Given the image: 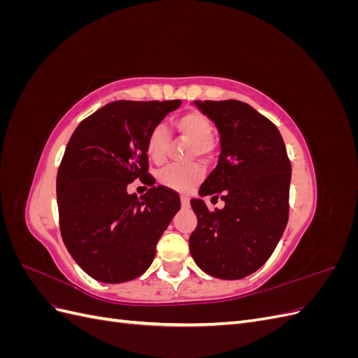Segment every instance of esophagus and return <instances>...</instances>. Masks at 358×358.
I'll list each match as a JSON object with an SVG mask.
<instances>
[{
    "label": "esophagus",
    "mask_w": 358,
    "mask_h": 358,
    "mask_svg": "<svg viewBox=\"0 0 358 358\" xmlns=\"http://www.w3.org/2000/svg\"><path fill=\"white\" fill-rule=\"evenodd\" d=\"M180 201H182V208H189V199L187 196H182L180 197Z\"/></svg>",
    "instance_id": "1"
}]
</instances>
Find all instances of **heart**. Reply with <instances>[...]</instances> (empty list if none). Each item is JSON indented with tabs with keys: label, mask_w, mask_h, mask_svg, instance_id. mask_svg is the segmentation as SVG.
Masks as SVG:
<instances>
[{
	"label": "heart",
	"mask_w": 358,
	"mask_h": 358,
	"mask_svg": "<svg viewBox=\"0 0 358 358\" xmlns=\"http://www.w3.org/2000/svg\"><path fill=\"white\" fill-rule=\"evenodd\" d=\"M175 127L178 131L194 143V154L206 155L212 149L210 138L213 134V127L210 119L199 112H189L175 119ZM169 145L167 128L158 124L155 125L146 140V154L154 162H161L166 157V149ZM203 169L200 166H170L158 173V180L162 185L175 189L187 191L201 179Z\"/></svg>",
	"instance_id": "heart-1"
}]
</instances>
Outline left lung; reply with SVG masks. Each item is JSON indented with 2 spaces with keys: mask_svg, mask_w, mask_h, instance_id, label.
Here are the masks:
<instances>
[{
  "mask_svg": "<svg viewBox=\"0 0 358 358\" xmlns=\"http://www.w3.org/2000/svg\"><path fill=\"white\" fill-rule=\"evenodd\" d=\"M220 133L218 164L199 196L225 206L209 212L192 199L197 229L189 237L196 264L210 276L242 279L273 254L288 222L291 162L279 129L254 107L236 100L194 101Z\"/></svg>",
  "mask_w": 358,
  "mask_h": 358,
  "instance_id": "8db88e82",
  "label": "left lung"
}]
</instances>
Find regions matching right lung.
Here are the masks:
<instances>
[{
	"instance_id": "right-lung-1",
	"label": "right lung",
	"mask_w": 358,
	"mask_h": 358,
	"mask_svg": "<svg viewBox=\"0 0 358 358\" xmlns=\"http://www.w3.org/2000/svg\"><path fill=\"white\" fill-rule=\"evenodd\" d=\"M182 104L113 101L74 129L57 176L64 245L95 280L121 284L143 275L157 242L180 209L176 192L158 185L138 200L128 183L148 175L146 140Z\"/></svg>"
}]
</instances>
